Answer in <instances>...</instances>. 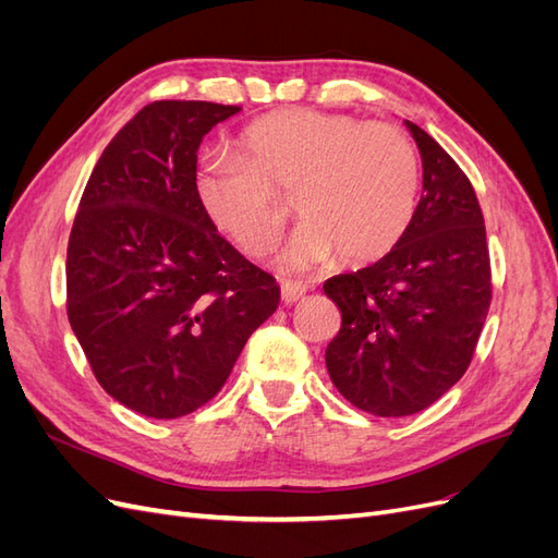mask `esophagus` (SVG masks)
Masks as SVG:
<instances>
[{
	"label": "esophagus",
	"instance_id": "esophagus-1",
	"mask_svg": "<svg viewBox=\"0 0 558 558\" xmlns=\"http://www.w3.org/2000/svg\"><path fill=\"white\" fill-rule=\"evenodd\" d=\"M305 293H307L305 286L283 283L281 286V302H283V305H298L300 300H305Z\"/></svg>",
	"mask_w": 558,
	"mask_h": 558
}]
</instances>
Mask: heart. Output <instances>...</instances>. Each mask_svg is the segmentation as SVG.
Here are the masks:
<instances>
[{"instance_id":"heart-1","label":"heart","mask_w":558,"mask_h":558,"mask_svg":"<svg viewBox=\"0 0 558 558\" xmlns=\"http://www.w3.org/2000/svg\"><path fill=\"white\" fill-rule=\"evenodd\" d=\"M199 207L248 256L281 240L293 207L305 223L279 256L283 272L328 265L335 253L367 263L391 251L408 230L418 195V156L391 123L314 109H286L251 123L234 160L202 165Z\"/></svg>"}]
</instances>
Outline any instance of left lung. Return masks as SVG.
<instances>
[{
    "mask_svg": "<svg viewBox=\"0 0 558 558\" xmlns=\"http://www.w3.org/2000/svg\"><path fill=\"white\" fill-rule=\"evenodd\" d=\"M404 125L424 167L408 230L375 265L324 283L342 312L328 375L353 408L388 418L430 408L465 375L492 305L475 189L428 132Z\"/></svg>",
    "mask_w": 558,
    "mask_h": 558,
    "instance_id": "1",
    "label": "left lung"
}]
</instances>
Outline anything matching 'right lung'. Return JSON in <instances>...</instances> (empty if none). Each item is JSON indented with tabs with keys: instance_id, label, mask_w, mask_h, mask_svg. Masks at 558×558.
Returning <instances> with one entry per match:
<instances>
[{
	"instance_id": "1",
	"label": "right lung",
	"mask_w": 558,
	"mask_h": 558,
	"mask_svg": "<svg viewBox=\"0 0 558 558\" xmlns=\"http://www.w3.org/2000/svg\"><path fill=\"white\" fill-rule=\"evenodd\" d=\"M242 107L162 99L97 160L66 246V316L105 391L179 418L207 404L279 283L218 234L195 193L205 134Z\"/></svg>"
}]
</instances>
